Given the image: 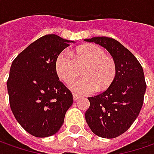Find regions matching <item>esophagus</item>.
Instances as JSON below:
<instances>
[{"mask_svg":"<svg viewBox=\"0 0 154 154\" xmlns=\"http://www.w3.org/2000/svg\"><path fill=\"white\" fill-rule=\"evenodd\" d=\"M73 98H74V101H77L80 98V96L77 94H73Z\"/></svg>","mask_w":154,"mask_h":154,"instance_id":"1","label":"esophagus"}]
</instances>
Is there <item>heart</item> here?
<instances>
[{
    "instance_id": "b5f03b06",
    "label": "heart",
    "mask_w": 154,
    "mask_h": 154,
    "mask_svg": "<svg viewBox=\"0 0 154 154\" xmlns=\"http://www.w3.org/2000/svg\"><path fill=\"white\" fill-rule=\"evenodd\" d=\"M83 78L70 85L73 92L79 94H91L102 91L111 85L116 74L115 61L106 56L98 45H87L77 48L72 55L62 51L56 58V70L59 78L69 84L78 76L83 68Z\"/></svg>"
}]
</instances>
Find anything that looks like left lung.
<instances>
[{
	"label": "left lung",
	"mask_w": 154,
	"mask_h": 154,
	"mask_svg": "<svg viewBox=\"0 0 154 154\" xmlns=\"http://www.w3.org/2000/svg\"><path fill=\"white\" fill-rule=\"evenodd\" d=\"M106 49L116 65V74L105 92L88 98L85 117L89 128L102 138H116L135 121L143 104L146 85L136 57L115 39L95 37L84 39Z\"/></svg>",
	"instance_id": "1"
}]
</instances>
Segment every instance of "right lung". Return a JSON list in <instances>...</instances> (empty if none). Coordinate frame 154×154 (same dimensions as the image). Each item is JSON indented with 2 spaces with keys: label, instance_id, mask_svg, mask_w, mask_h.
<instances>
[{
  "label": "right lung",
  "instance_id": "add662e5",
  "mask_svg": "<svg viewBox=\"0 0 154 154\" xmlns=\"http://www.w3.org/2000/svg\"><path fill=\"white\" fill-rule=\"evenodd\" d=\"M74 41L49 34L37 39L12 62L7 86L16 120L36 137H48L61 128L73 95L56 70L58 55Z\"/></svg>",
  "mask_w": 154,
  "mask_h": 154
}]
</instances>
